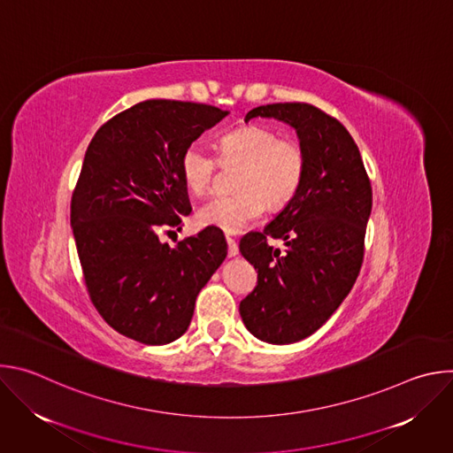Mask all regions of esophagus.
<instances>
[{"instance_id":"esophagus-1","label":"esophagus","mask_w":453,"mask_h":453,"mask_svg":"<svg viewBox=\"0 0 453 453\" xmlns=\"http://www.w3.org/2000/svg\"><path fill=\"white\" fill-rule=\"evenodd\" d=\"M226 242H227V254H229V257L236 256V254H238V243H236V240L227 236V238H226Z\"/></svg>"}]
</instances>
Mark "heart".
Returning a JSON list of instances; mask_svg holds the SVG:
<instances>
[{
    "label": "heart",
    "instance_id": "obj_1",
    "mask_svg": "<svg viewBox=\"0 0 453 453\" xmlns=\"http://www.w3.org/2000/svg\"><path fill=\"white\" fill-rule=\"evenodd\" d=\"M220 163L240 165L234 196L213 197L197 211V222L236 234L260 219L265 204L271 210L287 206L303 184L306 156L290 138H280L264 125H245L224 134L219 142ZM219 161L193 143L180 154L179 170L186 189L193 196L208 191Z\"/></svg>",
    "mask_w": 453,
    "mask_h": 453
}]
</instances>
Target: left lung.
Returning a JSON list of instances; mask_svg holds the SVG:
<instances>
[{"label":"left lung","mask_w":453,"mask_h":453,"mask_svg":"<svg viewBox=\"0 0 453 453\" xmlns=\"http://www.w3.org/2000/svg\"><path fill=\"white\" fill-rule=\"evenodd\" d=\"M257 116L296 128L306 170L297 196L264 233L240 242V252L257 271L240 315L256 339L292 344L325 325L353 288L372 189L357 143L334 116L303 102L260 105L245 121ZM269 235L286 242L285 253L266 243Z\"/></svg>","instance_id":"8db88e82"}]
</instances>
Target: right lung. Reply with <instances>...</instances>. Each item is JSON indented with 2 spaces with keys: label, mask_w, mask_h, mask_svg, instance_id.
Returning a JSON list of instances; mask_svg holds the SVG:
<instances>
[{
  "label": "right lung",
  "mask_w": 453,
  "mask_h": 453,
  "mask_svg": "<svg viewBox=\"0 0 453 453\" xmlns=\"http://www.w3.org/2000/svg\"><path fill=\"white\" fill-rule=\"evenodd\" d=\"M227 111L145 100L105 121L91 140L72 197V227L89 297L118 334L150 346L179 339L201 288L227 254L206 227L175 247L159 233L191 211L179 161Z\"/></svg>",
  "instance_id": "1"
}]
</instances>
